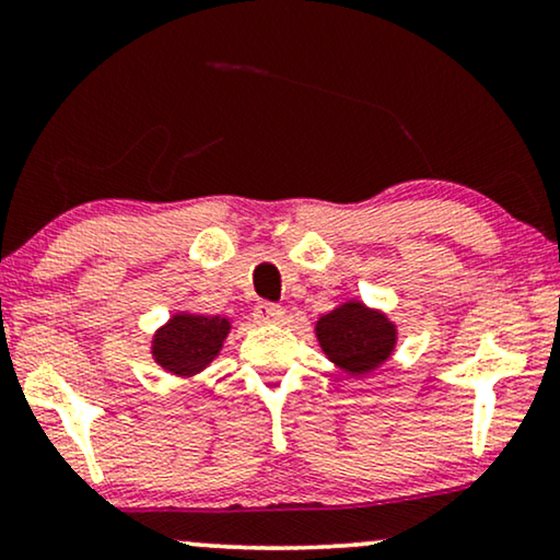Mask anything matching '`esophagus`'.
I'll use <instances>...</instances> for the list:
<instances>
[{
	"mask_svg": "<svg viewBox=\"0 0 560 560\" xmlns=\"http://www.w3.org/2000/svg\"><path fill=\"white\" fill-rule=\"evenodd\" d=\"M255 318L259 320V324H278V320L282 318V308L275 303L262 301L255 305Z\"/></svg>",
	"mask_w": 560,
	"mask_h": 560,
	"instance_id": "34e87169",
	"label": "esophagus"
}]
</instances>
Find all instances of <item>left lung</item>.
Masks as SVG:
<instances>
[{"mask_svg":"<svg viewBox=\"0 0 560 560\" xmlns=\"http://www.w3.org/2000/svg\"><path fill=\"white\" fill-rule=\"evenodd\" d=\"M316 339L339 370L362 377L393 357L397 326L382 311L347 301L316 320Z\"/></svg>","mask_w":560,"mask_h":560,"instance_id":"1","label":"left lung"}]
</instances>
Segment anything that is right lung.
<instances>
[{"instance_id": "right-lung-1", "label": "right lung", "mask_w": 560, "mask_h": 560, "mask_svg": "<svg viewBox=\"0 0 560 560\" xmlns=\"http://www.w3.org/2000/svg\"><path fill=\"white\" fill-rule=\"evenodd\" d=\"M232 320L198 313H173L152 336V359L175 377H196L219 357Z\"/></svg>"}]
</instances>
